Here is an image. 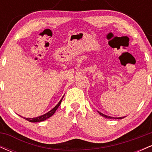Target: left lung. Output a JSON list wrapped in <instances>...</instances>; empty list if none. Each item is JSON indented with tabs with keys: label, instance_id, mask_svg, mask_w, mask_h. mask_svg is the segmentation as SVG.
<instances>
[{
	"label": "left lung",
	"instance_id": "1",
	"mask_svg": "<svg viewBox=\"0 0 152 152\" xmlns=\"http://www.w3.org/2000/svg\"><path fill=\"white\" fill-rule=\"evenodd\" d=\"M98 113L101 115V116H104V117L107 118H116V119H121V118H123L125 117V116H124V117H116V118H115V117H112V116H107V115H105V114H102V113H101L100 111H98Z\"/></svg>",
	"mask_w": 152,
	"mask_h": 152
}]
</instances>
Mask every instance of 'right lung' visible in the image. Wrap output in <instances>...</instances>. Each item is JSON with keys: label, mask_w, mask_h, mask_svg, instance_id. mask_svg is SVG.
Instances as JSON below:
<instances>
[{"label": "right lung", "mask_w": 152, "mask_h": 152, "mask_svg": "<svg viewBox=\"0 0 152 152\" xmlns=\"http://www.w3.org/2000/svg\"><path fill=\"white\" fill-rule=\"evenodd\" d=\"M64 96L62 97L61 99L60 102H59L58 104H56V105L54 106V107L51 110H50V111H48V112H47L46 114H43V115H41V116H37V117H35V118H25V117H23V116H21V117H23V118H25V119L27 120V121H28L30 122H33V123H35V122H40V121H45V120H46L47 118H50V116H53L54 113L56 112V111L57 109L58 108V106H60V104H61V101H62L63 98H64Z\"/></svg>", "instance_id": "right-lung-1"}]
</instances>
